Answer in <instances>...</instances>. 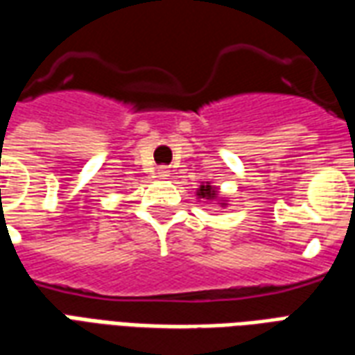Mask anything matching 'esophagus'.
<instances>
[{
	"label": "esophagus",
	"instance_id": "34e87169",
	"mask_svg": "<svg viewBox=\"0 0 355 355\" xmlns=\"http://www.w3.org/2000/svg\"><path fill=\"white\" fill-rule=\"evenodd\" d=\"M169 177V171L165 169V167H162V169L157 171V178H167Z\"/></svg>",
	"mask_w": 355,
	"mask_h": 355
}]
</instances>
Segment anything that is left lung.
Wrapping results in <instances>:
<instances>
[{
	"mask_svg": "<svg viewBox=\"0 0 355 355\" xmlns=\"http://www.w3.org/2000/svg\"><path fill=\"white\" fill-rule=\"evenodd\" d=\"M198 198H203V200H218V201H223V203H220V205H226V201L224 200H220V198H218V192H216V188L213 184H211V182H205V184H201L200 188H198Z\"/></svg>",
	"mask_w": 355,
	"mask_h": 355,
	"instance_id": "left-lung-1",
	"label": "left lung"
}]
</instances>
